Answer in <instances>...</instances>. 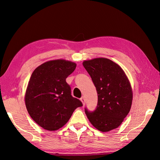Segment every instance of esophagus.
<instances>
[{"label":"esophagus","mask_w":160,"mask_h":160,"mask_svg":"<svg viewBox=\"0 0 160 160\" xmlns=\"http://www.w3.org/2000/svg\"><path fill=\"white\" fill-rule=\"evenodd\" d=\"M80 100H81V101L82 102V103H83V105H85V98H84L83 96L82 97V98L80 99Z\"/></svg>","instance_id":"1"}]
</instances>
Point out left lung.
<instances>
[{
  "label": "left lung",
  "mask_w": 160,
  "mask_h": 160,
  "mask_svg": "<svg viewBox=\"0 0 160 160\" xmlns=\"http://www.w3.org/2000/svg\"><path fill=\"white\" fill-rule=\"evenodd\" d=\"M83 65L91 76L98 95L93 112L85 109L91 123L100 132L118 128L130 111L133 101L132 85L118 64L107 58L86 60Z\"/></svg>",
  "instance_id": "1"
}]
</instances>
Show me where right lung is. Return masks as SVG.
Wrapping results in <instances>:
<instances>
[{
    "label": "right lung",
    "instance_id": "1",
    "mask_svg": "<svg viewBox=\"0 0 160 160\" xmlns=\"http://www.w3.org/2000/svg\"><path fill=\"white\" fill-rule=\"evenodd\" d=\"M77 64L64 59L45 62L34 70L27 85L25 102L28 113L39 126L56 131L68 122L82 103L71 95L66 78Z\"/></svg>",
    "mask_w": 160,
    "mask_h": 160
}]
</instances>
